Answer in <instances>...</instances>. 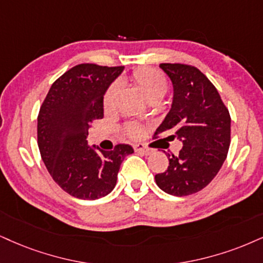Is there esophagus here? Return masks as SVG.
Returning <instances> with one entry per match:
<instances>
[{
	"label": "esophagus",
	"instance_id": "obj_1",
	"mask_svg": "<svg viewBox=\"0 0 263 263\" xmlns=\"http://www.w3.org/2000/svg\"><path fill=\"white\" fill-rule=\"evenodd\" d=\"M134 150L137 152H140V154H142V155H150L152 152V148L145 146L144 144L134 145Z\"/></svg>",
	"mask_w": 263,
	"mask_h": 263
}]
</instances>
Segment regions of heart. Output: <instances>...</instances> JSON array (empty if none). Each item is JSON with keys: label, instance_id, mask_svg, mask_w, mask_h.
I'll return each instance as SVG.
<instances>
[{"label": "heart", "instance_id": "1", "mask_svg": "<svg viewBox=\"0 0 263 263\" xmlns=\"http://www.w3.org/2000/svg\"><path fill=\"white\" fill-rule=\"evenodd\" d=\"M132 79L139 86L142 95L146 97L148 101L161 100L162 97L166 95L168 90V80L166 76L160 70L155 69V68H139V69L133 72ZM118 89L119 85L117 83H113L107 87L105 95H103V106H105V108H109L112 106ZM125 133L128 137L138 138L141 135L142 128L137 123H129L125 126Z\"/></svg>", "mask_w": 263, "mask_h": 263}]
</instances>
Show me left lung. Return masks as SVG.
<instances>
[{"mask_svg":"<svg viewBox=\"0 0 263 263\" xmlns=\"http://www.w3.org/2000/svg\"><path fill=\"white\" fill-rule=\"evenodd\" d=\"M173 83L171 111L155 135L171 132L170 140L179 139L183 148L171 156L170 166L155 176L160 189L174 196L202 190L224 163L231 145V115L216 86L196 67L184 63H161Z\"/></svg>","mask_w":263,"mask_h":263,"instance_id":"left-lung-1","label":"left lung"}]
</instances>
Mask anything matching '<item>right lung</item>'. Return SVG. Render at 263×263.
<instances>
[{"mask_svg":"<svg viewBox=\"0 0 263 263\" xmlns=\"http://www.w3.org/2000/svg\"><path fill=\"white\" fill-rule=\"evenodd\" d=\"M123 67L82 63L48 90L37 116V145L52 179L82 200L106 196L115 187L121 163L134 150L118 144L112 151L87 145L89 128L103 118V95Z\"/></svg>","mask_w":263,"mask_h":263,"instance_id":"1","label":"right lung"}]
</instances>
